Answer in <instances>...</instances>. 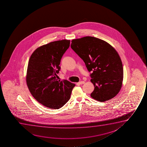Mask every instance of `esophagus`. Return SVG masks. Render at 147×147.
I'll return each instance as SVG.
<instances>
[{"label": "esophagus", "mask_w": 147, "mask_h": 147, "mask_svg": "<svg viewBox=\"0 0 147 147\" xmlns=\"http://www.w3.org/2000/svg\"><path fill=\"white\" fill-rule=\"evenodd\" d=\"M84 83L85 82L84 81H80V82H79L78 83V84L80 85L83 84H84Z\"/></svg>", "instance_id": "obj_1"}]
</instances>
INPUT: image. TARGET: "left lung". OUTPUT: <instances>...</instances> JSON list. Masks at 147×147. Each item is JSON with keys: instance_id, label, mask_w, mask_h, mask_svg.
<instances>
[{"instance_id": "8db88e82", "label": "left lung", "mask_w": 147, "mask_h": 147, "mask_svg": "<svg viewBox=\"0 0 147 147\" xmlns=\"http://www.w3.org/2000/svg\"><path fill=\"white\" fill-rule=\"evenodd\" d=\"M71 47L82 59L91 74L94 89L90 96L100 102L115 96L123 84V67L118 53L105 40L87 36L72 40Z\"/></svg>"}]
</instances>
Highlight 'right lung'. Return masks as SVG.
Listing matches in <instances>:
<instances>
[{"label": "right lung", "mask_w": 147, "mask_h": 147, "mask_svg": "<svg viewBox=\"0 0 147 147\" xmlns=\"http://www.w3.org/2000/svg\"><path fill=\"white\" fill-rule=\"evenodd\" d=\"M70 40L49 42L36 49L28 61L26 82L31 94L49 109H59L70 99L75 84L56 78L61 59L70 46Z\"/></svg>", "instance_id": "add662e5"}]
</instances>
